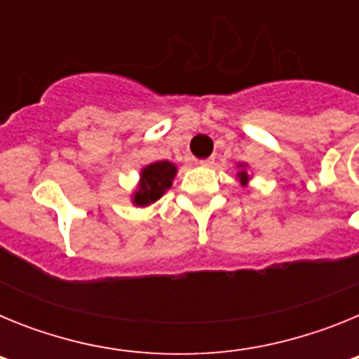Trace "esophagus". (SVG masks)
Returning a JSON list of instances; mask_svg holds the SVG:
<instances>
[{"instance_id":"esophagus-1","label":"esophagus","mask_w":359,"mask_h":359,"mask_svg":"<svg viewBox=\"0 0 359 359\" xmlns=\"http://www.w3.org/2000/svg\"><path fill=\"white\" fill-rule=\"evenodd\" d=\"M198 163L203 167H210V165H214V158H205V160H199Z\"/></svg>"}]
</instances>
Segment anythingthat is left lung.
<instances>
[{
    "mask_svg": "<svg viewBox=\"0 0 359 359\" xmlns=\"http://www.w3.org/2000/svg\"><path fill=\"white\" fill-rule=\"evenodd\" d=\"M239 177H241V180H243V182H246V180H248V176H246V172H241Z\"/></svg>",
    "mask_w": 359,
    "mask_h": 359,
    "instance_id": "obj_1",
    "label": "left lung"
}]
</instances>
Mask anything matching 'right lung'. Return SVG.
Here are the masks:
<instances>
[{
    "mask_svg": "<svg viewBox=\"0 0 359 359\" xmlns=\"http://www.w3.org/2000/svg\"><path fill=\"white\" fill-rule=\"evenodd\" d=\"M176 167L170 161H154L142 170L140 189L135 194V203L145 207L149 203L156 201L170 187Z\"/></svg>",
    "mask_w": 359,
    "mask_h": 359,
    "instance_id": "add662e5",
    "label": "right lung"
}]
</instances>
